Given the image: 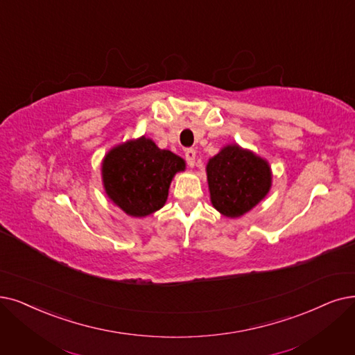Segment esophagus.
Returning a JSON list of instances; mask_svg holds the SVG:
<instances>
[{
    "mask_svg": "<svg viewBox=\"0 0 355 355\" xmlns=\"http://www.w3.org/2000/svg\"><path fill=\"white\" fill-rule=\"evenodd\" d=\"M195 157H196V151L193 148H187L185 150V159L189 167L195 166Z\"/></svg>",
    "mask_w": 355,
    "mask_h": 355,
    "instance_id": "obj_1",
    "label": "esophagus"
}]
</instances>
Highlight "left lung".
Segmentation results:
<instances>
[{
    "instance_id": "1",
    "label": "left lung",
    "mask_w": 355,
    "mask_h": 355,
    "mask_svg": "<svg viewBox=\"0 0 355 355\" xmlns=\"http://www.w3.org/2000/svg\"><path fill=\"white\" fill-rule=\"evenodd\" d=\"M211 202L225 217H240L271 188V170L253 153L229 146L207 166Z\"/></svg>"
}]
</instances>
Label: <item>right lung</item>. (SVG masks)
Masks as SVG:
<instances>
[{
  "mask_svg": "<svg viewBox=\"0 0 355 355\" xmlns=\"http://www.w3.org/2000/svg\"><path fill=\"white\" fill-rule=\"evenodd\" d=\"M185 162L168 150H160L151 139L113 148L103 162V183L110 200L132 217H146L160 209L176 172Z\"/></svg>",
  "mask_w": 355,
  "mask_h": 355,
  "instance_id": "obj_1",
  "label": "right lung"
}]
</instances>
